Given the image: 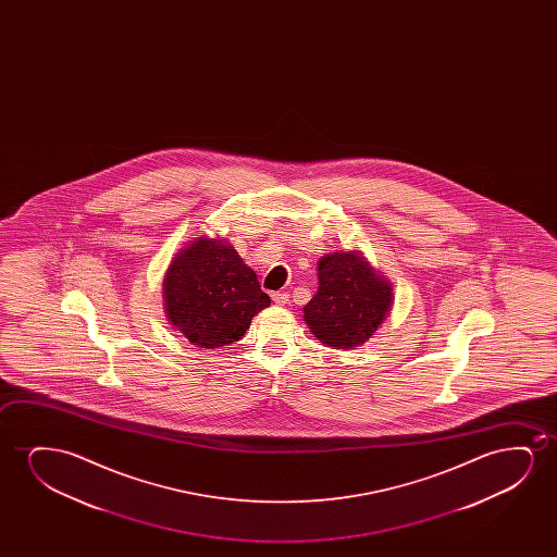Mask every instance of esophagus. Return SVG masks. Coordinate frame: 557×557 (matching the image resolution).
Listing matches in <instances>:
<instances>
[{"instance_id": "esophagus-1", "label": "esophagus", "mask_w": 557, "mask_h": 557, "mask_svg": "<svg viewBox=\"0 0 557 557\" xmlns=\"http://www.w3.org/2000/svg\"><path fill=\"white\" fill-rule=\"evenodd\" d=\"M272 300H274L277 306H285L289 302V295L283 293V290H275V293H272Z\"/></svg>"}]
</instances>
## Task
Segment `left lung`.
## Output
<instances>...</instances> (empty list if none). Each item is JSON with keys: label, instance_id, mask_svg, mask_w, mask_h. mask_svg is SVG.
Masks as SVG:
<instances>
[{"label": "left lung", "instance_id": "8db88e82", "mask_svg": "<svg viewBox=\"0 0 557 557\" xmlns=\"http://www.w3.org/2000/svg\"><path fill=\"white\" fill-rule=\"evenodd\" d=\"M320 287L305 306V321L318 341L338 350L367 343L394 305L386 277L361 252H329L318 262Z\"/></svg>", "mask_w": 557, "mask_h": 557}]
</instances>
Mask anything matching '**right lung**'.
<instances>
[{
	"label": "right lung",
	"instance_id": "obj_1",
	"mask_svg": "<svg viewBox=\"0 0 557 557\" xmlns=\"http://www.w3.org/2000/svg\"><path fill=\"white\" fill-rule=\"evenodd\" d=\"M171 325L198 348L237 343L270 306L257 274L224 239L196 237L171 260L163 280Z\"/></svg>",
	"mask_w": 557,
	"mask_h": 557
}]
</instances>
